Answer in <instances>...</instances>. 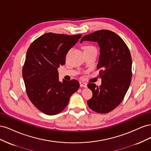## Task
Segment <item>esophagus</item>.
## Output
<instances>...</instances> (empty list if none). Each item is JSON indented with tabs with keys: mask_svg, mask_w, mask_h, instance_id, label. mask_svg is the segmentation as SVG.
Masks as SVG:
<instances>
[{
	"mask_svg": "<svg viewBox=\"0 0 151 151\" xmlns=\"http://www.w3.org/2000/svg\"><path fill=\"white\" fill-rule=\"evenodd\" d=\"M80 86L81 87H84V88H87V84L84 83V82H80Z\"/></svg>",
	"mask_w": 151,
	"mask_h": 151,
	"instance_id": "obj_1",
	"label": "esophagus"
}]
</instances>
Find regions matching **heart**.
I'll return each mask as SVG.
<instances>
[{
  "label": "heart",
  "mask_w": 151,
  "mask_h": 151,
  "mask_svg": "<svg viewBox=\"0 0 151 151\" xmlns=\"http://www.w3.org/2000/svg\"><path fill=\"white\" fill-rule=\"evenodd\" d=\"M96 50V48L92 45H86V46L84 47V50Z\"/></svg>",
  "instance_id": "heart-1"
}]
</instances>
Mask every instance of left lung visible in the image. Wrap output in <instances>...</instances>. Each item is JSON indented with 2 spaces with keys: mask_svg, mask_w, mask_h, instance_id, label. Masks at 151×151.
Returning <instances> with one entry per match:
<instances>
[{
  "mask_svg": "<svg viewBox=\"0 0 151 151\" xmlns=\"http://www.w3.org/2000/svg\"><path fill=\"white\" fill-rule=\"evenodd\" d=\"M84 41L97 42L100 55L97 65L102 84L89 83L88 87L93 97L88 101L89 107L99 113H107L116 108L124 98L131 83L132 58L129 49L115 33L99 30L84 36Z\"/></svg>",
  "mask_w": 151,
  "mask_h": 151,
  "instance_id": "1",
  "label": "left lung"
}]
</instances>
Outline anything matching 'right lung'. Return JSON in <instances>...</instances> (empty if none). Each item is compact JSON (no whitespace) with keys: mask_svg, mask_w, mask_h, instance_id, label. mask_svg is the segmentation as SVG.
<instances>
[{"mask_svg":"<svg viewBox=\"0 0 151 151\" xmlns=\"http://www.w3.org/2000/svg\"><path fill=\"white\" fill-rule=\"evenodd\" d=\"M81 35L45 33L31 44L22 68L27 95L40 111L48 115L61 112L79 88L77 80H58L57 68L65 63L67 52Z\"/></svg>","mask_w":151,"mask_h":151,"instance_id":"right-lung-1","label":"right lung"}]
</instances>
